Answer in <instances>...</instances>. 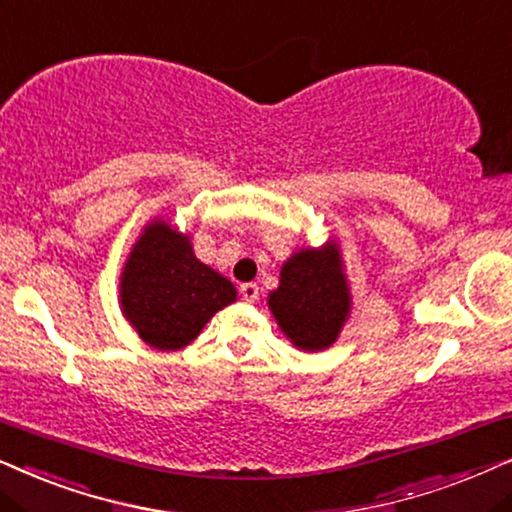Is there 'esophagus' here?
<instances>
[{"label": "esophagus", "instance_id": "esophagus-1", "mask_svg": "<svg viewBox=\"0 0 512 512\" xmlns=\"http://www.w3.org/2000/svg\"><path fill=\"white\" fill-rule=\"evenodd\" d=\"M241 297L245 302H257L260 299V288H257V283H243L241 285Z\"/></svg>", "mask_w": 512, "mask_h": 512}]
</instances>
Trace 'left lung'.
Instances as JSON below:
<instances>
[{
	"mask_svg": "<svg viewBox=\"0 0 512 512\" xmlns=\"http://www.w3.org/2000/svg\"><path fill=\"white\" fill-rule=\"evenodd\" d=\"M269 309L292 344L323 351L337 342L351 313V290L339 245L302 248L281 267V283L269 292Z\"/></svg>",
	"mask_w": 512,
	"mask_h": 512,
	"instance_id": "left-lung-1",
	"label": "left lung"
}]
</instances>
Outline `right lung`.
<instances>
[{
  "label": "right lung",
  "instance_id": "add662e5",
  "mask_svg": "<svg viewBox=\"0 0 512 512\" xmlns=\"http://www.w3.org/2000/svg\"><path fill=\"white\" fill-rule=\"evenodd\" d=\"M119 288L124 318L159 351L185 349L217 311L236 302L234 283L196 260L189 236L163 217L142 229Z\"/></svg>",
  "mask_w": 512,
  "mask_h": 512
}]
</instances>
